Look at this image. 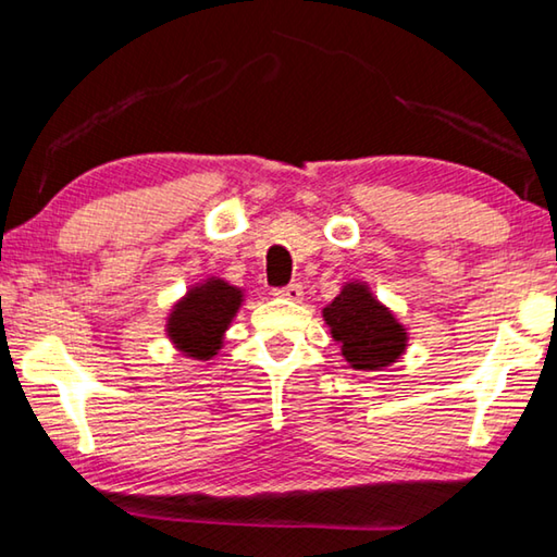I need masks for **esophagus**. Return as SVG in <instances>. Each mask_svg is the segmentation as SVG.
I'll list each match as a JSON object with an SVG mask.
<instances>
[{
  "label": "esophagus",
  "mask_w": 557,
  "mask_h": 557,
  "mask_svg": "<svg viewBox=\"0 0 557 557\" xmlns=\"http://www.w3.org/2000/svg\"><path fill=\"white\" fill-rule=\"evenodd\" d=\"M272 295L280 297V299L299 301V299H301V295H305V292H301V285H299V282H292V285H287V287H280V289H275V292H272Z\"/></svg>",
  "instance_id": "1"
}]
</instances>
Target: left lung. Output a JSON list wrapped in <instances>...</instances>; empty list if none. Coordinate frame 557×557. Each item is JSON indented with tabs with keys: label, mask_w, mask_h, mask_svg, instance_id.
Returning <instances> with one entry per match:
<instances>
[{
	"label": "left lung",
	"mask_w": 557,
	"mask_h": 557,
	"mask_svg": "<svg viewBox=\"0 0 557 557\" xmlns=\"http://www.w3.org/2000/svg\"><path fill=\"white\" fill-rule=\"evenodd\" d=\"M324 324L354 371H383L408 348V329L373 295L369 282L348 280L322 309Z\"/></svg>",
	"instance_id": "obj_1"
}]
</instances>
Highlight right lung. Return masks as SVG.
I'll return each mask as SVG.
<instances>
[{
	"instance_id": "right-lung-1",
	"label": "right lung",
	"mask_w": 557,
	"mask_h": 557,
	"mask_svg": "<svg viewBox=\"0 0 557 557\" xmlns=\"http://www.w3.org/2000/svg\"><path fill=\"white\" fill-rule=\"evenodd\" d=\"M245 292L223 277H206L186 289L169 309L164 332L178 354L191 361H211L219 356Z\"/></svg>"
}]
</instances>
